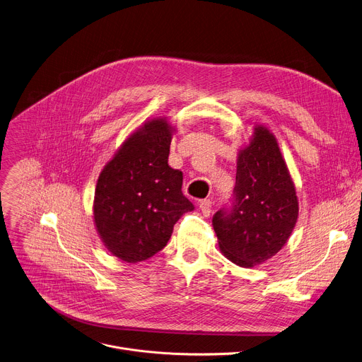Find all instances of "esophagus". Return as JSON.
Wrapping results in <instances>:
<instances>
[{"mask_svg": "<svg viewBox=\"0 0 362 362\" xmlns=\"http://www.w3.org/2000/svg\"><path fill=\"white\" fill-rule=\"evenodd\" d=\"M198 207H199V210H202V213L207 217L211 213L213 203L210 202V199H202V202H199V204H198Z\"/></svg>", "mask_w": 362, "mask_h": 362, "instance_id": "1", "label": "esophagus"}]
</instances>
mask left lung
Here are the masks:
<instances>
[{"label": "left lung", "mask_w": 362, "mask_h": 362, "mask_svg": "<svg viewBox=\"0 0 362 362\" xmlns=\"http://www.w3.org/2000/svg\"><path fill=\"white\" fill-rule=\"evenodd\" d=\"M299 199L276 136L255 125L237 153L234 203L213 217L220 252L240 267H255L282 250L296 226Z\"/></svg>", "instance_id": "8db88e82"}]
</instances>
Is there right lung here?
Instances as JSON below:
<instances>
[{"label":"right lung","mask_w":362,"mask_h":362,"mask_svg":"<svg viewBox=\"0 0 362 362\" xmlns=\"http://www.w3.org/2000/svg\"><path fill=\"white\" fill-rule=\"evenodd\" d=\"M175 128L165 116L146 119L99 174L93 221L107 252L127 263L163 250L174 224L192 203L182 194V173L168 165Z\"/></svg>","instance_id":"right-lung-1"}]
</instances>
